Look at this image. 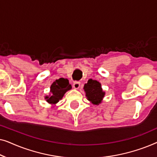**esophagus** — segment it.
Returning a JSON list of instances; mask_svg holds the SVG:
<instances>
[{
  "instance_id": "esophagus-1",
  "label": "esophagus",
  "mask_w": 157,
  "mask_h": 157,
  "mask_svg": "<svg viewBox=\"0 0 157 157\" xmlns=\"http://www.w3.org/2000/svg\"><path fill=\"white\" fill-rule=\"evenodd\" d=\"M80 84L81 83L79 81H74V83H73V86H74V89H78L79 87H80Z\"/></svg>"
}]
</instances>
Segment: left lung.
Instances as JSON below:
<instances>
[{
  "instance_id": "1",
  "label": "left lung",
  "mask_w": 157,
  "mask_h": 157,
  "mask_svg": "<svg viewBox=\"0 0 157 157\" xmlns=\"http://www.w3.org/2000/svg\"><path fill=\"white\" fill-rule=\"evenodd\" d=\"M87 99L94 104H98L104 98L105 93L102 91L101 83L93 79H89L83 87Z\"/></svg>"
}]
</instances>
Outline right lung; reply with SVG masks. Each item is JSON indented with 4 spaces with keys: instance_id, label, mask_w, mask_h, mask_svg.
Wrapping results in <instances>:
<instances>
[{
    "instance_id": "1",
    "label": "right lung",
    "mask_w": 157,
    "mask_h": 157,
    "mask_svg": "<svg viewBox=\"0 0 157 157\" xmlns=\"http://www.w3.org/2000/svg\"><path fill=\"white\" fill-rule=\"evenodd\" d=\"M71 89L68 79L60 78L56 80L51 86V96H46V101L50 104H56L61 100L66 91Z\"/></svg>"
}]
</instances>
